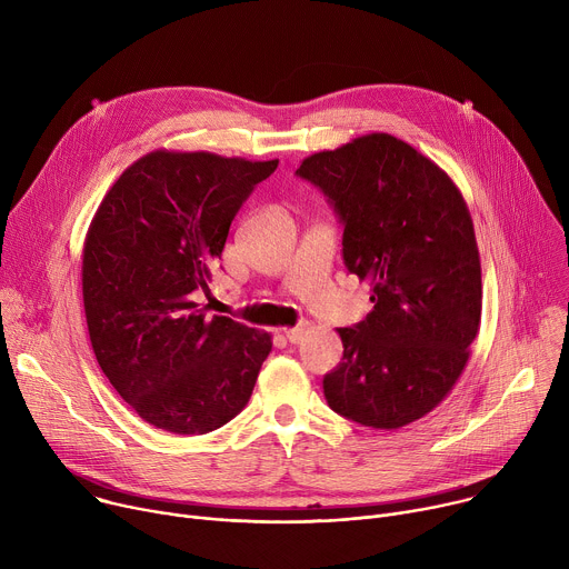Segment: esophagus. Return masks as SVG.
<instances>
[{
    "mask_svg": "<svg viewBox=\"0 0 569 569\" xmlns=\"http://www.w3.org/2000/svg\"><path fill=\"white\" fill-rule=\"evenodd\" d=\"M283 336H286V340H288L290 345L301 342V340H303V336H306V323H299V327L286 329V331H283Z\"/></svg>",
    "mask_w": 569,
    "mask_h": 569,
    "instance_id": "34e87169",
    "label": "esophagus"
}]
</instances>
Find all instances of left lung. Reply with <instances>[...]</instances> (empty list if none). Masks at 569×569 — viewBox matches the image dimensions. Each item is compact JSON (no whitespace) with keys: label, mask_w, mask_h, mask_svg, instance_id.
Instances as JSON below:
<instances>
[{"label":"left lung","mask_w":569,"mask_h":569,"mask_svg":"<svg viewBox=\"0 0 569 569\" xmlns=\"http://www.w3.org/2000/svg\"><path fill=\"white\" fill-rule=\"evenodd\" d=\"M333 204L345 266L371 283L373 310L340 329L342 362L323 376L329 408L398 430L432 412L459 380L481 317L470 211L432 159L387 132L301 161Z\"/></svg>","instance_id":"obj_1"}]
</instances>
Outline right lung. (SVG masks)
Listing matches in <instances>:
<instances>
[{
    "label": "right lung",
    "mask_w": 569,
    "mask_h": 569,
    "mask_svg": "<svg viewBox=\"0 0 569 569\" xmlns=\"http://www.w3.org/2000/svg\"><path fill=\"white\" fill-rule=\"evenodd\" d=\"M279 159L154 150L106 193L83 248V303L99 367L150 426L207 435L246 408L272 351L266 331L209 317L229 224Z\"/></svg>",
    "instance_id": "1"
}]
</instances>
